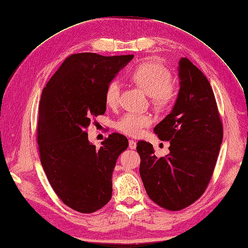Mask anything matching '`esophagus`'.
Instances as JSON below:
<instances>
[{
  "mask_svg": "<svg viewBox=\"0 0 248 248\" xmlns=\"http://www.w3.org/2000/svg\"><path fill=\"white\" fill-rule=\"evenodd\" d=\"M136 147H137V143L135 141H133V140H130V141H128V148L134 150V149H136Z\"/></svg>",
  "mask_w": 248,
  "mask_h": 248,
  "instance_id": "esophagus-1",
  "label": "esophagus"
}]
</instances>
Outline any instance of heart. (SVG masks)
Returning <instances> with one entry per match:
<instances>
[{
    "instance_id": "heart-1",
    "label": "heart",
    "mask_w": 248,
    "mask_h": 248,
    "mask_svg": "<svg viewBox=\"0 0 248 248\" xmlns=\"http://www.w3.org/2000/svg\"><path fill=\"white\" fill-rule=\"evenodd\" d=\"M131 78L147 95L152 96L154 103L159 106L167 105L173 97V89L170 86V73L160 63L145 62L132 73ZM121 88L122 85L118 80L108 83L104 93L107 105L112 107L118 103ZM152 123L153 117L150 114L125 113L117 121L115 127L124 135L139 137Z\"/></svg>"
}]
</instances>
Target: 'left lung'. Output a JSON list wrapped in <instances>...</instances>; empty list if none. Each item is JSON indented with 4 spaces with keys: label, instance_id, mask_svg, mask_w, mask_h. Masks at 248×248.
Masks as SVG:
<instances>
[{
    "label": "left lung",
    "instance_id": "obj_1",
    "mask_svg": "<svg viewBox=\"0 0 248 248\" xmlns=\"http://www.w3.org/2000/svg\"><path fill=\"white\" fill-rule=\"evenodd\" d=\"M178 66L179 91L171 112L154 132L169 141L170 153L157 158L153 146L140 141V175L149 198L178 211L195 202L211 180L223 140V126L210 82L188 59Z\"/></svg>",
    "mask_w": 248,
    "mask_h": 248
}]
</instances>
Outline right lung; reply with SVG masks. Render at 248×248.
<instances>
[{
  "label": "right lung",
  "mask_w": 248,
  "mask_h": 248,
  "mask_svg": "<svg viewBox=\"0 0 248 248\" xmlns=\"http://www.w3.org/2000/svg\"><path fill=\"white\" fill-rule=\"evenodd\" d=\"M133 58L72 55L42 90L37 126L41 165L58 197L80 213L96 212L111 199L112 172L128 141L111 134L96 149L86 128L92 117L105 112L107 85Z\"/></svg>",
  "instance_id": "obj_1"
}]
</instances>
